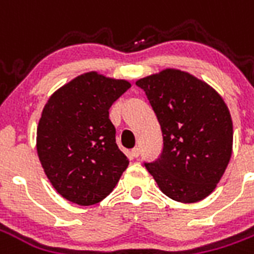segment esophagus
<instances>
[{
    "label": "esophagus",
    "instance_id": "esophagus-1",
    "mask_svg": "<svg viewBox=\"0 0 254 254\" xmlns=\"http://www.w3.org/2000/svg\"><path fill=\"white\" fill-rule=\"evenodd\" d=\"M130 155H132L133 158H138V156H140V149L133 148L132 151H130Z\"/></svg>",
    "mask_w": 254,
    "mask_h": 254
}]
</instances>
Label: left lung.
Instances as JSON below:
<instances>
[{"instance_id": "1", "label": "left lung", "mask_w": 254, "mask_h": 254, "mask_svg": "<svg viewBox=\"0 0 254 254\" xmlns=\"http://www.w3.org/2000/svg\"><path fill=\"white\" fill-rule=\"evenodd\" d=\"M159 121L163 151L145 167L166 196L197 202L220 181L233 152V121L223 98L193 74L165 69L140 78Z\"/></svg>"}]
</instances>
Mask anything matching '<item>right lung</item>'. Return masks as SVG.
I'll return each mask as SVG.
<instances>
[{
  "label": "right lung",
  "mask_w": 254,
  "mask_h": 254,
  "mask_svg": "<svg viewBox=\"0 0 254 254\" xmlns=\"http://www.w3.org/2000/svg\"><path fill=\"white\" fill-rule=\"evenodd\" d=\"M129 88L127 80L88 72L58 88L43 107L36 151L53 188L67 201H102L127 170L109 109Z\"/></svg>",
  "instance_id": "obj_1"
}]
</instances>
